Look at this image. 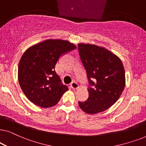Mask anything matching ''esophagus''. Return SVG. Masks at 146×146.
Segmentation results:
<instances>
[{"instance_id":"34e87169","label":"esophagus","mask_w":146,"mask_h":146,"mask_svg":"<svg viewBox=\"0 0 146 146\" xmlns=\"http://www.w3.org/2000/svg\"><path fill=\"white\" fill-rule=\"evenodd\" d=\"M71 87L74 90L78 89L79 88V84L77 82H73L71 84Z\"/></svg>"}]
</instances>
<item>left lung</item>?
<instances>
[{"label":"left lung","mask_w":146,"mask_h":146,"mask_svg":"<svg viewBox=\"0 0 146 146\" xmlns=\"http://www.w3.org/2000/svg\"><path fill=\"white\" fill-rule=\"evenodd\" d=\"M82 62L90 86L86 101L79 106L89 114L102 112L117 101L125 85V70L119 58L103 46L78 44ZM94 81H92V79Z\"/></svg>","instance_id":"8db88e82"}]
</instances>
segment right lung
I'll return each mask as SVG.
<instances>
[{
  "instance_id": "1",
  "label": "right lung",
  "mask_w": 146,
  "mask_h": 146,
  "mask_svg": "<svg viewBox=\"0 0 146 146\" xmlns=\"http://www.w3.org/2000/svg\"><path fill=\"white\" fill-rule=\"evenodd\" d=\"M76 48L74 44L61 39H48L25 52L18 68V79L23 93L32 103L50 108L68 90L61 84L55 66L61 55Z\"/></svg>"
}]
</instances>
